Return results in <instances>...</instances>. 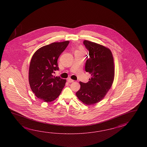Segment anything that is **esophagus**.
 Listing matches in <instances>:
<instances>
[{"label": "esophagus", "instance_id": "esophagus-1", "mask_svg": "<svg viewBox=\"0 0 147 147\" xmlns=\"http://www.w3.org/2000/svg\"><path fill=\"white\" fill-rule=\"evenodd\" d=\"M74 80H72L71 79H70V78H69L68 79V82H69V83H71V82H74Z\"/></svg>", "mask_w": 147, "mask_h": 147}]
</instances>
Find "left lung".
<instances>
[{
  "label": "left lung",
  "instance_id": "left-lung-1",
  "mask_svg": "<svg viewBox=\"0 0 147 147\" xmlns=\"http://www.w3.org/2000/svg\"><path fill=\"white\" fill-rule=\"evenodd\" d=\"M84 44L90 56L85 70L91 77L87 83L79 82L80 88L76 94L84 104L92 105L102 100L112 86L115 78L114 59L108 48L88 40H84Z\"/></svg>",
  "mask_w": 147,
  "mask_h": 147
}]
</instances>
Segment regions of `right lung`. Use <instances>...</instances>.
Wrapping results in <instances>:
<instances>
[{
  "label": "right lung",
  "mask_w": 147,
  "mask_h": 147,
  "mask_svg": "<svg viewBox=\"0 0 147 147\" xmlns=\"http://www.w3.org/2000/svg\"><path fill=\"white\" fill-rule=\"evenodd\" d=\"M69 41L53 42L38 49L31 58L29 68V83L38 98L46 102L55 100L66 84V79L53 76L58 70L57 60Z\"/></svg>",
  "instance_id": "right-lung-1"
}]
</instances>
